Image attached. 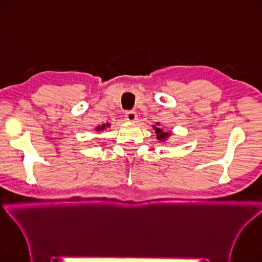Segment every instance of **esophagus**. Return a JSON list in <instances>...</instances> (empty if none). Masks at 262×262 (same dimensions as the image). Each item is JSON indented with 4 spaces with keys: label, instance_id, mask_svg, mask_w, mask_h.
I'll return each instance as SVG.
<instances>
[{
    "label": "esophagus",
    "instance_id": "obj_1",
    "mask_svg": "<svg viewBox=\"0 0 262 262\" xmlns=\"http://www.w3.org/2000/svg\"><path fill=\"white\" fill-rule=\"evenodd\" d=\"M125 118L127 121H130V122H134L136 119H137V114L133 111H129L126 113L125 115Z\"/></svg>",
    "mask_w": 262,
    "mask_h": 262
}]
</instances>
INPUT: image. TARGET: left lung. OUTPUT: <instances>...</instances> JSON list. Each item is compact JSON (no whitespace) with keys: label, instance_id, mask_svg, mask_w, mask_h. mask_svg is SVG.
I'll return each mask as SVG.
<instances>
[{"label":"left lung","instance_id":"left-lung-1","mask_svg":"<svg viewBox=\"0 0 262 262\" xmlns=\"http://www.w3.org/2000/svg\"><path fill=\"white\" fill-rule=\"evenodd\" d=\"M153 127V129L156 130V134H157V140L159 141V142H162V143H164V142H166L169 137L171 136V133L170 132H166V131H164L161 127H160V122L158 121V122H156V126L153 125L152 126Z\"/></svg>","mask_w":262,"mask_h":262}]
</instances>
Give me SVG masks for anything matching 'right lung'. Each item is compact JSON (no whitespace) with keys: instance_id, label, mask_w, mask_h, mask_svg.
Instances as JSON below:
<instances>
[{"instance_id":"1","label":"right lung","mask_w":262,"mask_h":262,"mask_svg":"<svg viewBox=\"0 0 262 262\" xmlns=\"http://www.w3.org/2000/svg\"><path fill=\"white\" fill-rule=\"evenodd\" d=\"M107 127H110V124H102V125H100V126H97L96 128H95V131H103L105 128H107Z\"/></svg>"}]
</instances>
